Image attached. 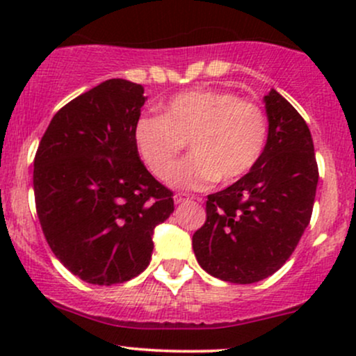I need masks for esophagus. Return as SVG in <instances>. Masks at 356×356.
I'll list each match as a JSON object with an SVG mask.
<instances>
[{
    "label": "esophagus",
    "instance_id": "esophagus-1",
    "mask_svg": "<svg viewBox=\"0 0 356 356\" xmlns=\"http://www.w3.org/2000/svg\"><path fill=\"white\" fill-rule=\"evenodd\" d=\"M191 199H194V197H191V195H187V194H175L174 201H175V204H182L186 201H191Z\"/></svg>",
    "mask_w": 356,
    "mask_h": 356
}]
</instances>
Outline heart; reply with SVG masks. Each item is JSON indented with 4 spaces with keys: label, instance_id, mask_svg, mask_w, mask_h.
<instances>
[{
    "label": "heart",
    "instance_id": "1",
    "mask_svg": "<svg viewBox=\"0 0 356 356\" xmlns=\"http://www.w3.org/2000/svg\"><path fill=\"white\" fill-rule=\"evenodd\" d=\"M266 112L252 100L218 88H195L165 104L164 115L137 120L134 138L142 161L164 179L189 141L193 154L169 175L181 189L234 182L254 169L268 144Z\"/></svg>",
    "mask_w": 356,
    "mask_h": 356
}]
</instances>
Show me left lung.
<instances>
[{
  "label": "left lung",
  "mask_w": 356,
  "mask_h": 356,
  "mask_svg": "<svg viewBox=\"0 0 356 356\" xmlns=\"http://www.w3.org/2000/svg\"><path fill=\"white\" fill-rule=\"evenodd\" d=\"M268 144L254 169L207 195L206 222L192 236L204 271L249 284L276 273L309 224L318 184L313 138L305 118L275 88L264 97Z\"/></svg>",
  "instance_id": "obj_1"
}]
</instances>
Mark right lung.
Masks as SVG:
<instances>
[{
    "label": "right lung",
    "mask_w": 356,
    "mask_h": 356,
    "mask_svg": "<svg viewBox=\"0 0 356 356\" xmlns=\"http://www.w3.org/2000/svg\"><path fill=\"white\" fill-rule=\"evenodd\" d=\"M144 87L112 79L68 102L51 118L35 155L36 214L53 254L92 284H120L152 256L157 224L174 192L138 157L134 129Z\"/></svg>",
    "instance_id": "right-lung-1"
}]
</instances>
